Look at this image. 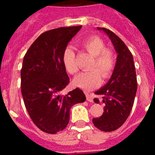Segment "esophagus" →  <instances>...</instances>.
Here are the masks:
<instances>
[{
  "label": "esophagus",
  "instance_id": "esophagus-1",
  "mask_svg": "<svg viewBox=\"0 0 155 155\" xmlns=\"http://www.w3.org/2000/svg\"><path fill=\"white\" fill-rule=\"evenodd\" d=\"M86 98H87V101H88V102H93L92 97H91V94H86Z\"/></svg>",
  "mask_w": 155,
  "mask_h": 155
}]
</instances>
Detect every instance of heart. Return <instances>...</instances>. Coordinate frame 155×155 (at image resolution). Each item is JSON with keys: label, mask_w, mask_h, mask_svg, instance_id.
<instances>
[{"label": "heart", "mask_w": 155, "mask_h": 155, "mask_svg": "<svg viewBox=\"0 0 155 155\" xmlns=\"http://www.w3.org/2000/svg\"><path fill=\"white\" fill-rule=\"evenodd\" d=\"M83 47L94 57V61L91 66L92 71L80 74L76 77L74 82L77 86L88 91L101 84L102 77L103 79H107L112 75L115 68V55L112 50L105 48L104 41L98 36H91L86 39L83 42ZM63 62L70 74H75L78 72V64L72 49L67 48L64 50Z\"/></svg>", "instance_id": "1"}]
</instances>
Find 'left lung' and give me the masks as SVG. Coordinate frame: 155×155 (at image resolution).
I'll use <instances>...</instances> for the list:
<instances>
[{
  "label": "left lung",
  "mask_w": 155,
  "mask_h": 155,
  "mask_svg": "<svg viewBox=\"0 0 155 155\" xmlns=\"http://www.w3.org/2000/svg\"><path fill=\"white\" fill-rule=\"evenodd\" d=\"M98 29L108 35L117 53V59L107 84L94 92L102 95V101L94 98V102H102L105 106L102 116L93 118L92 122L100 130L110 132L121 127L130 116L137 89V81L133 55L125 43L109 29Z\"/></svg>",
  "instance_id": "obj_1"
}]
</instances>
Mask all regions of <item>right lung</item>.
<instances>
[{
  "label": "right lung",
  "instance_id": "obj_1",
  "mask_svg": "<svg viewBox=\"0 0 155 155\" xmlns=\"http://www.w3.org/2000/svg\"><path fill=\"white\" fill-rule=\"evenodd\" d=\"M81 28L61 27L45 31L34 41L23 59L21 90L25 105L36 127L47 134L65 129L71 108L86 99L78 87L61 94L70 81L63 54Z\"/></svg>",
  "mask_w": 155,
  "mask_h": 155
}]
</instances>
